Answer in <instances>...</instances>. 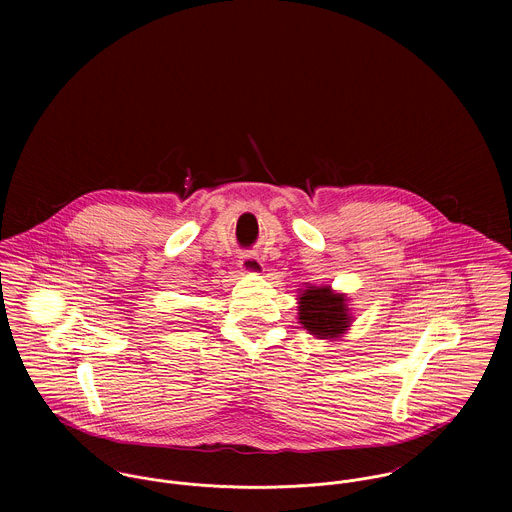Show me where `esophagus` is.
Instances as JSON below:
<instances>
[{"label": "esophagus", "mask_w": 512, "mask_h": 512, "mask_svg": "<svg viewBox=\"0 0 512 512\" xmlns=\"http://www.w3.org/2000/svg\"><path fill=\"white\" fill-rule=\"evenodd\" d=\"M238 266L244 274H262L264 272V264L256 254H242L238 260Z\"/></svg>", "instance_id": "obj_1"}]
</instances>
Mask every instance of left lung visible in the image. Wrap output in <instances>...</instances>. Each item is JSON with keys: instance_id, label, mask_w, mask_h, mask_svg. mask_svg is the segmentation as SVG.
<instances>
[{"instance_id": "obj_1", "label": "left lung", "mask_w": 512, "mask_h": 512, "mask_svg": "<svg viewBox=\"0 0 512 512\" xmlns=\"http://www.w3.org/2000/svg\"><path fill=\"white\" fill-rule=\"evenodd\" d=\"M297 319L317 339H341L353 325L347 293L335 292L331 286H307V290H299Z\"/></svg>"}]
</instances>
